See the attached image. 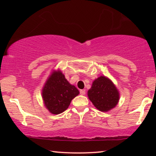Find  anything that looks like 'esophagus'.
Returning <instances> with one entry per match:
<instances>
[{
  "label": "esophagus",
  "instance_id": "esophagus-1",
  "mask_svg": "<svg viewBox=\"0 0 156 156\" xmlns=\"http://www.w3.org/2000/svg\"><path fill=\"white\" fill-rule=\"evenodd\" d=\"M80 93L81 95H84V94H85V93H86L85 89H81V90L80 91Z\"/></svg>",
  "mask_w": 156,
  "mask_h": 156
}]
</instances>
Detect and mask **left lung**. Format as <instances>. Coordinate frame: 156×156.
Returning <instances> with one entry per match:
<instances>
[{
    "instance_id": "1",
    "label": "left lung",
    "mask_w": 156,
    "mask_h": 156,
    "mask_svg": "<svg viewBox=\"0 0 156 156\" xmlns=\"http://www.w3.org/2000/svg\"><path fill=\"white\" fill-rule=\"evenodd\" d=\"M87 95L95 107L103 112L114 108L120 98L119 91L115 84L109 78L102 76L93 82Z\"/></svg>"
}]
</instances>
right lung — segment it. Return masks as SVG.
<instances>
[{
	"label": "right lung",
	"mask_w": 156,
	"mask_h": 156,
	"mask_svg": "<svg viewBox=\"0 0 156 156\" xmlns=\"http://www.w3.org/2000/svg\"><path fill=\"white\" fill-rule=\"evenodd\" d=\"M74 85L71 84L60 70L54 71L42 90L44 106L53 114H59L67 109L72 100L79 94Z\"/></svg>",
	"instance_id": "add662e5"
}]
</instances>
